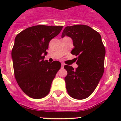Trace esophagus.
<instances>
[{
    "mask_svg": "<svg viewBox=\"0 0 121 121\" xmlns=\"http://www.w3.org/2000/svg\"><path fill=\"white\" fill-rule=\"evenodd\" d=\"M64 64L62 63V64H61V67H62V68H64Z\"/></svg>",
    "mask_w": 121,
    "mask_h": 121,
    "instance_id": "esophagus-1",
    "label": "esophagus"
}]
</instances>
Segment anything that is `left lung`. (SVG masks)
<instances>
[{
	"instance_id": "1",
	"label": "left lung",
	"mask_w": 121,
	"mask_h": 121,
	"mask_svg": "<svg viewBox=\"0 0 121 121\" xmlns=\"http://www.w3.org/2000/svg\"><path fill=\"white\" fill-rule=\"evenodd\" d=\"M70 37L74 47L71 53L77 56L78 67L65 65V78L68 95L76 99H84L93 93L104 71L105 49L100 34L85 25L66 26L62 34Z\"/></svg>"
}]
</instances>
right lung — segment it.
Wrapping results in <instances>:
<instances>
[{
    "label": "right lung",
    "mask_w": 121,
    "mask_h": 121,
    "mask_svg": "<svg viewBox=\"0 0 121 121\" xmlns=\"http://www.w3.org/2000/svg\"><path fill=\"white\" fill-rule=\"evenodd\" d=\"M63 26L39 25L29 27L15 38L11 51L14 76L25 93L41 99L49 93L52 81L61 64L44 60L49 42L59 35Z\"/></svg>",
    "instance_id": "obj_1"
}]
</instances>
